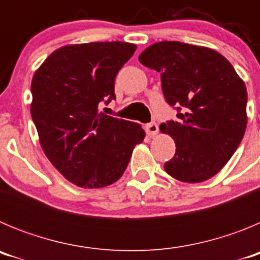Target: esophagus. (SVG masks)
Returning a JSON list of instances; mask_svg holds the SVG:
<instances>
[{"mask_svg":"<svg viewBox=\"0 0 260 260\" xmlns=\"http://www.w3.org/2000/svg\"><path fill=\"white\" fill-rule=\"evenodd\" d=\"M157 132H158V126H157V123L155 122V121H153V122L147 123V125H146V133L150 135V137H153V135H156V134H157Z\"/></svg>","mask_w":260,"mask_h":260,"instance_id":"esophagus-1","label":"esophagus"}]
</instances>
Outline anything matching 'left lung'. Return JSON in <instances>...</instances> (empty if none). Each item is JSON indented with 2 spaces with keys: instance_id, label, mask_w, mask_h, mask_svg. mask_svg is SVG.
<instances>
[{
  "instance_id": "left-lung-1",
  "label": "left lung",
  "mask_w": 260,
  "mask_h": 260,
  "mask_svg": "<svg viewBox=\"0 0 260 260\" xmlns=\"http://www.w3.org/2000/svg\"><path fill=\"white\" fill-rule=\"evenodd\" d=\"M139 62L160 73L165 100L178 110L177 121L160 125L176 143L165 172L187 183L213 177L236 152L246 130L243 80L219 52L180 41L150 45Z\"/></svg>"
}]
</instances>
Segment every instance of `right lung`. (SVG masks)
<instances>
[{
    "label": "right lung",
    "instance_id": "right-lung-1",
    "mask_svg": "<svg viewBox=\"0 0 260 260\" xmlns=\"http://www.w3.org/2000/svg\"><path fill=\"white\" fill-rule=\"evenodd\" d=\"M137 45L122 41L65 45L43 62L31 83V116L40 146L66 180L84 189L116 182L146 133L107 116L114 79Z\"/></svg>",
    "mask_w": 260,
    "mask_h": 260
}]
</instances>
